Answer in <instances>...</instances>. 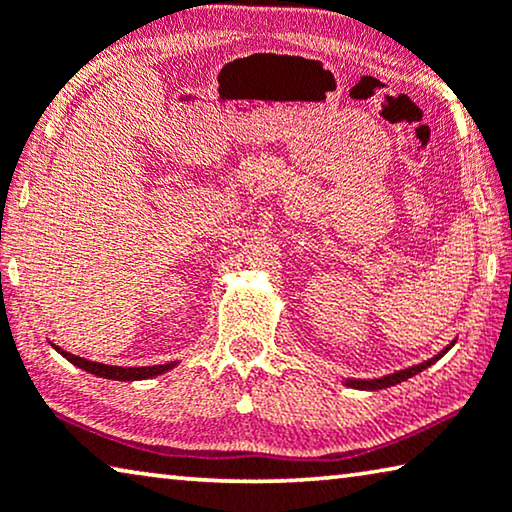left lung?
<instances>
[{"mask_svg": "<svg viewBox=\"0 0 512 512\" xmlns=\"http://www.w3.org/2000/svg\"><path fill=\"white\" fill-rule=\"evenodd\" d=\"M453 344H456V342H451L449 346L444 348V351L437 353L435 358L426 360V362H421V364H415V367H408V369L394 371V373H389V376H383V378H371V380H355V378H348V380H344V385H346V387H353V389H385V387L399 385V383H403V380H408V378H412V376H417L419 371H424V369L431 367V364H435L437 360L442 358V355H444L446 351H449V348H451Z\"/></svg>", "mask_w": 512, "mask_h": 512, "instance_id": "8db88e82", "label": "left lung"}]
</instances>
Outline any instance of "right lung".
I'll list each match as a JSON object with an SVG mask.
<instances>
[{"mask_svg":"<svg viewBox=\"0 0 512 512\" xmlns=\"http://www.w3.org/2000/svg\"><path fill=\"white\" fill-rule=\"evenodd\" d=\"M54 348L68 362L75 364V367L84 369L88 373H93V376L109 378V380H145V378H154V376H161V373H166L168 369H173L175 364H177V362H168V364H154V367H111V364H102V362H91V360L77 358V355L63 351V348H59V346H54Z\"/></svg>","mask_w":512,"mask_h":512,"instance_id":"1","label":"right lung"}]
</instances>
